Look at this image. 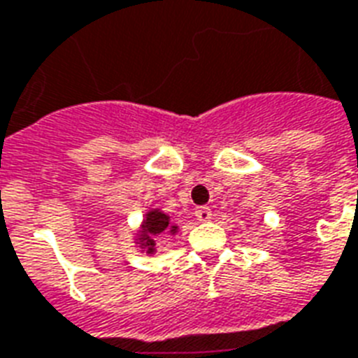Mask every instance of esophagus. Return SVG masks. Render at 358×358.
<instances>
[{
    "label": "esophagus",
    "instance_id": "esophagus-1",
    "mask_svg": "<svg viewBox=\"0 0 358 358\" xmlns=\"http://www.w3.org/2000/svg\"><path fill=\"white\" fill-rule=\"evenodd\" d=\"M195 217H197L199 222H210L212 210H210L208 206H197V208H195Z\"/></svg>",
    "mask_w": 358,
    "mask_h": 358
}]
</instances>
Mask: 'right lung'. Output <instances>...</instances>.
Here are the masks:
<instances>
[{"label": "right lung", "instance_id": "right-lung-1", "mask_svg": "<svg viewBox=\"0 0 358 358\" xmlns=\"http://www.w3.org/2000/svg\"><path fill=\"white\" fill-rule=\"evenodd\" d=\"M178 233V225L173 223L171 215L165 214L161 208H150L143 217L141 227L135 233L133 240L135 245L141 250V253L146 255H155V240L165 238L167 234L174 236Z\"/></svg>", "mask_w": 358, "mask_h": 358}]
</instances>
